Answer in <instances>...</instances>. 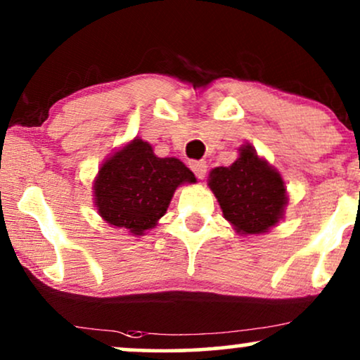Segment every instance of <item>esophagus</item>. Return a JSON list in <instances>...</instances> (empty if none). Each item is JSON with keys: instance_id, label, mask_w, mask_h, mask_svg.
Returning <instances> with one entry per match:
<instances>
[{"instance_id": "34e87169", "label": "esophagus", "mask_w": 360, "mask_h": 360, "mask_svg": "<svg viewBox=\"0 0 360 360\" xmlns=\"http://www.w3.org/2000/svg\"><path fill=\"white\" fill-rule=\"evenodd\" d=\"M190 169L193 170V174L197 175L198 179H203L205 174H207V162H203V160L190 162Z\"/></svg>"}]
</instances>
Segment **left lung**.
<instances>
[{
	"instance_id": "1",
	"label": "left lung",
	"mask_w": 360,
	"mask_h": 360,
	"mask_svg": "<svg viewBox=\"0 0 360 360\" xmlns=\"http://www.w3.org/2000/svg\"><path fill=\"white\" fill-rule=\"evenodd\" d=\"M208 185L236 233L259 235L283 218L288 203L284 181L250 143L240 147V157L230 167L210 172Z\"/></svg>"
}]
</instances>
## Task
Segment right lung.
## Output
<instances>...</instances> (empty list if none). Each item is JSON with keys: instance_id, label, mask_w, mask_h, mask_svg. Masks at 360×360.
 <instances>
[{"instance_id": "right-lung-1", "label": "right lung", "mask_w": 360, "mask_h": 360, "mask_svg": "<svg viewBox=\"0 0 360 360\" xmlns=\"http://www.w3.org/2000/svg\"><path fill=\"white\" fill-rule=\"evenodd\" d=\"M193 181L184 162L157 157L150 143L134 139L102 163L94 203L104 221L140 236L165 214L176 186Z\"/></svg>"}]
</instances>
